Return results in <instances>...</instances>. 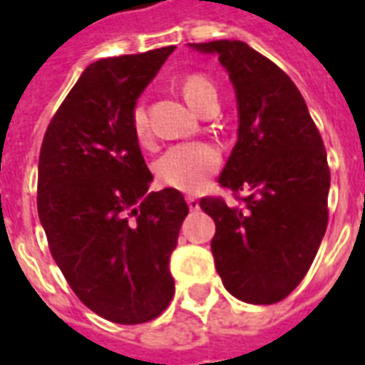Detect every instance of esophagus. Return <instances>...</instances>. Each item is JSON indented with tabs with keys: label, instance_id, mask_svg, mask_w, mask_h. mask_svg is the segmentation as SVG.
Wrapping results in <instances>:
<instances>
[{
	"label": "esophagus",
	"instance_id": "obj_1",
	"mask_svg": "<svg viewBox=\"0 0 365 365\" xmlns=\"http://www.w3.org/2000/svg\"><path fill=\"white\" fill-rule=\"evenodd\" d=\"M185 201H187V205H190V209L191 211H197L199 209V201L195 197H187L185 199Z\"/></svg>",
	"mask_w": 365,
	"mask_h": 365
}]
</instances>
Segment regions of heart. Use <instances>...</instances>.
<instances>
[{"mask_svg": "<svg viewBox=\"0 0 365 365\" xmlns=\"http://www.w3.org/2000/svg\"><path fill=\"white\" fill-rule=\"evenodd\" d=\"M182 93L185 101L197 113L207 109L209 105L217 103V90L203 76H187L182 82ZM130 125L138 143H150V125L144 105H135L130 115ZM219 164H221V154L215 146L207 143H183L168 148L156 160L154 172L160 182L168 187L195 193L209 182V178L217 172Z\"/></svg>", "mask_w": 365, "mask_h": 365, "instance_id": "obj_1", "label": "heart"}]
</instances>
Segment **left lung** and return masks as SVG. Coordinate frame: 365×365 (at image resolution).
I'll return each instance as SVG.
<instances>
[{"label": "left lung", "instance_id": "8db88e82", "mask_svg": "<svg viewBox=\"0 0 365 365\" xmlns=\"http://www.w3.org/2000/svg\"><path fill=\"white\" fill-rule=\"evenodd\" d=\"M191 48L217 54L238 103V140L219 175L240 205L203 197L215 221V268L245 303L272 305L311 268L329 222L330 170L321 133L282 68L242 41ZM246 190L245 198L237 193Z\"/></svg>", "mask_w": 365, "mask_h": 365}]
</instances>
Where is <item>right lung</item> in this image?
<instances>
[{
	"label": "right lung",
	"instance_id": "obj_1",
	"mask_svg": "<svg viewBox=\"0 0 365 365\" xmlns=\"http://www.w3.org/2000/svg\"><path fill=\"white\" fill-rule=\"evenodd\" d=\"M175 46L101 58L54 113L38 156V219L68 285L119 324L156 319L174 297L170 254L190 213L174 187L152 191L133 133L136 99Z\"/></svg>",
	"mask_w": 365,
	"mask_h": 365
}]
</instances>
